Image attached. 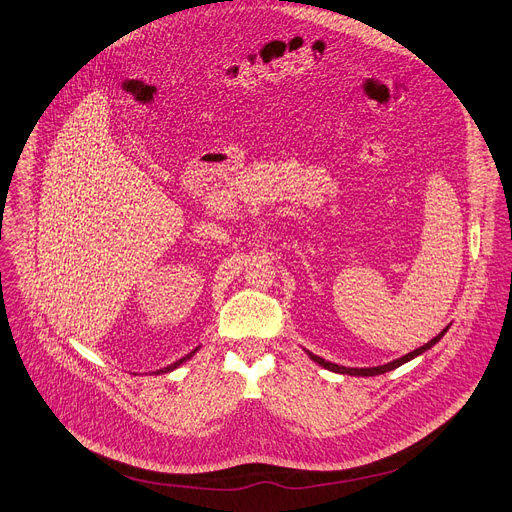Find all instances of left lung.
I'll return each mask as SVG.
<instances>
[{"label": "left lung", "mask_w": 512, "mask_h": 512, "mask_svg": "<svg viewBox=\"0 0 512 512\" xmlns=\"http://www.w3.org/2000/svg\"><path fill=\"white\" fill-rule=\"evenodd\" d=\"M445 331H447V329H445ZM445 331H443V333H439L435 339H431L427 345L418 347V349L410 351L408 355H404V357H400V359H394V361H390V363H386V365H378V367H361V369H357V367H343V365H337V363H331V361H324L322 357H318V355H314V353H310V351H308V355H310V359H312V361H316V363H318V365H322L324 369L337 371V374H347V376H380V374H386V371H392V369L400 367L402 363H406V361L414 359L416 355L425 353L427 349H431V347H433V345H435V343L445 335Z\"/></svg>", "instance_id": "obj_1"}]
</instances>
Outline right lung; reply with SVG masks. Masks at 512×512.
Here are the masks:
<instances>
[{
    "instance_id": "obj_1",
    "label": "right lung",
    "mask_w": 512,
    "mask_h": 512,
    "mask_svg": "<svg viewBox=\"0 0 512 512\" xmlns=\"http://www.w3.org/2000/svg\"><path fill=\"white\" fill-rule=\"evenodd\" d=\"M196 351H198V349H194V351H192V353H188V355H185V357H181V359H177V361H175V363H171V365H167V367H165V369H159V371H157V374H167V371H173V369H175V367H179V365H181V363H183V361H188V359H190V357H192V355H194V353H196Z\"/></svg>"
}]
</instances>
